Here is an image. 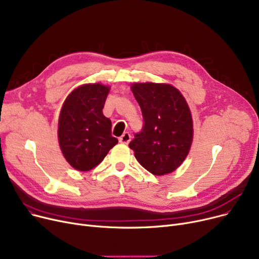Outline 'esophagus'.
Here are the masks:
<instances>
[{
	"label": "esophagus",
	"mask_w": 259,
	"mask_h": 259,
	"mask_svg": "<svg viewBox=\"0 0 259 259\" xmlns=\"http://www.w3.org/2000/svg\"><path fill=\"white\" fill-rule=\"evenodd\" d=\"M130 140H131V136H130L129 132H125V133H123L122 136L119 138V142L122 143V144H128V143L130 142Z\"/></svg>",
	"instance_id": "obj_1"
}]
</instances>
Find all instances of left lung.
Masks as SVG:
<instances>
[{
  "label": "left lung",
  "mask_w": 259,
  "mask_h": 259,
  "mask_svg": "<svg viewBox=\"0 0 259 259\" xmlns=\"http://www.w3.org/2000/svg\"><path fill=\"white\" fill-rule=\"evenodd\" d=\"M131 89L144 125L129 147L152 175L172 172L185 160L193 142V119L186 100L166 83H134Z\"/></svg>",
  "instance_id": "1"
}]
</instances>
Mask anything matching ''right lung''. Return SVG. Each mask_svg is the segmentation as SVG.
I'll return each mask as SVG.
<instances>
[{
  "mask_svg": "<svg viewBox=\"0 0 259 259\" xmlns=\"http://www.w3.org/2000/svg\"><path fill=\"white\" fill-rule=\"evenodd\" d=\"M109 88L89 83L75 89L62 106L58 140L65 160L88 171L104 160L118 140L112 137L111 120L103 114Z\"/></svg>",
  "mask_w": 259,
  "mask_h": 259,
  "instance_id": "obj_1",
  "label": "right lung"
}]
</instances>
